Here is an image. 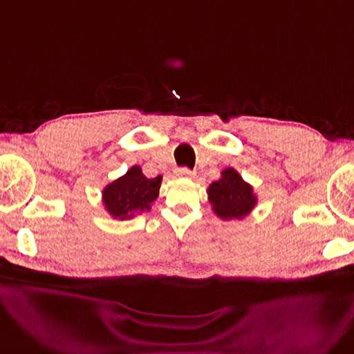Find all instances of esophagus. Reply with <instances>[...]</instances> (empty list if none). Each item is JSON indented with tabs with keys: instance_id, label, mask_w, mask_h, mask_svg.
<instances>
[{
	"instance_id": "1",
	"label": "esophagus",
	"mask_w": 354,
	"mask_h": 354,
	"mask_svg": "<svg viewBox=\"0 0 354 354\" xmlns=\"http://www.w3.org/2000/svg\"><path fill=\"white\" fill-rule=\"evenodd\" d=\"M178 176H184V178H193L195 176V171H192L190 169H187V167H181V169H178Z\"/></svg>"
}]
</instances>
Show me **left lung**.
Listing matches in <instances>:
<instances>
[{
    "label": "left lung",
    "instance_id": "8db88e82",
    "mask_svg": "<svg viewBox=\"0 0 354 354\" xmlns=\"http://www.w3.org/2000/svg\"><path fill=\"white\" fill-rule=\"evenodd\" d=\"M207 195L213 212L224 221L245 218L256 205L252 185L232 167L221 171V178L209 185Z\"/></svg>",
    "mask_w": 354,
    "mask_h": 354
}]
</instances>
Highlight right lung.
<instances>
[{"mask_svg":"<svg viewBox=\"0 0 354 354\" xmlns=\"http://www.w3.org/2000/svg\"><path fill=\"white\" fill-rule=\"evenodd\" d=\"M162 176H144L140 165H133L126 175L115 179L102 190V204L115 219H130L145 210L159 195Z\"/></svg>","mask_w":354,"mask_h":354,"instance_id":"1","label":"right lung"}]
</instances>
